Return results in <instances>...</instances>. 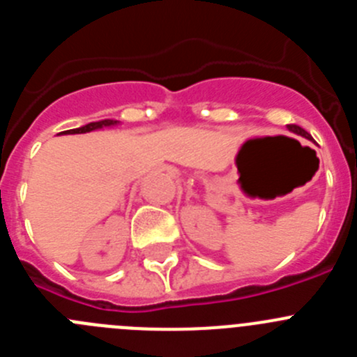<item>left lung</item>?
<instances>
[{
    "instance_id": "left-lung-1",
    "label": "left lung",
    "mask_w": 357,
    "mask_h": 357,
    "mask_svg": "<svg viewBox=\"0 0 357 357\" xmlns=\"http://www.w3.org/2000/svg\"><path fill=\"white\" fill-rule=\"evenodd\" d=\"M288 130L295 132V134H301V135H305V134H307V132H305V130H304V128H301V127H296V125H288Z\"/></svg>"
}]
</instances>
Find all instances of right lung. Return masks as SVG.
Wrapping results in <instances>:
<instances>
[{
  "label": "right lung",
  "instance_id": "obj_1",
  "mask_svg": "<svg viewBox=\"0 0 357 357\" xmlns=\"http://www.w3.org/2000/svg\"><path fill=\"white\" fill-rule=\"evenodd\" d=\"M119 125L118 119H102V121H93V123H87L84 127H78V128H71V130H64L61 134H87V132H93V130H102L105 127H116Z\"/></svg>",
  "mask_w": 357,
  "mask_h": 357
}]
</instances>
